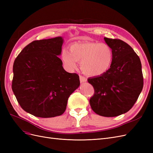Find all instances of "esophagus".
I'll return each instance as SVG.
<instances>
[{"instance_id":"obj_1","label":"esophagus","mask_w":153,"mask_h":153,"mask_svg":"<svg viewBox=\"0 0 153 153\" xmlns=\"http://www.w3.org/2000/svg\"><path fill=\"white\" fill-rule=\"evenodd\" d=\"M80 81L81 83H83V82H85L87 81V78L84 76H83L82 75H80Z\"/></svg>"}]
</instances>
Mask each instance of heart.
I'll use <instances>...</instances> for the list:
<instances>
[{
  "instance_id": "1",
  "label": "heart",
  "mask_w": 153,
  "mask_h": 153,
  "mask_svg": "<svg viewBox=\"0 0 153 153\" xmlns=\"http://www.w3.org/2000/svg\"><path fill=\"white\" fill-rule=\"evenodd\" d=\"M62 60L69 70L76 67L77 61H81L82 71L87 75L96 76L108 70L112 63L113 52L106 43H75L71 45L69 51H62Z\"/></svg>"
}]
</instances>
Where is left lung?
I'll return each mask as SVG.
<instances>
[{
    "instance_id": "left-lung-1",
    "label": "left lung",
    "mask_w": 153,
    "mask_h": 153,
    "mask_svg": "<svg viewBox=\"0 0 153 153\" xmlns=\"http://www.w3.org/2000/svg\"><path fill=\"white\" fill-rule=\"evenodd\" d=\"M113 52L112 63L103 75L89 78L94 87L90 98L92 110L101 116L115 117L126 113L135 103L143 85L139 57L124 41L104 38Z\"/></svg>"
}]
</instances>
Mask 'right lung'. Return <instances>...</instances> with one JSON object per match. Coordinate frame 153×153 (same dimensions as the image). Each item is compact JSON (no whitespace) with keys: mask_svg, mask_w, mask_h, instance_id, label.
<instances>
[{"mask_svg":"<svg viewBox=\"0 0 153 153\" xmlns=\"http://www.w3.org/2000/svg\"><path fill=\"white\" fill-rule=\"evenodd\" d=\"M62 44V37L34 41L14 62L12 90L22 109L34 116L62 115L80 85L79 76L64 70L58 57Z\"/></svg>","mask_w":153,"mask_h":153,"instance_id":"add662e5","label":"right lung"}]
</instances>
